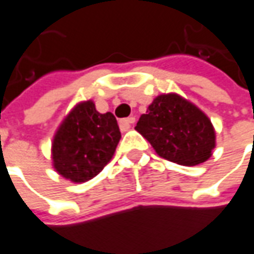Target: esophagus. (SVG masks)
<instances>
[{
  "instance_id": "34e87169",
  "label": "esophagus",
  "mask_w": 254,
  "mask_h": 254,
  "mask_svg": "<svg viewBox=\"0 0 254 254\" xmlns=\"http://www.w3.org/2000/svg\"><path fill=\"white\" fill-rule=\"evenodd\" d=\"M136 121V118L134 117H129V118H124L120 121V127H121L122 132H127L129 130L130 127H132V124H134Z\"/></svg>"
}]
</instances>
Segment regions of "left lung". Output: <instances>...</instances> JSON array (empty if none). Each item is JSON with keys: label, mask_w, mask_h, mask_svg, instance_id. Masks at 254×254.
<instances>
[{"label": "left lung", "mask_w": 254, "mask_h": 254, "mask_svg": "<svg viewBox=\"0 0 254 254\" xmlns=\"http://www.w3.org/2000/svg\"><path fill=\"white\" fill-rule=\"evenodd\" d=\"M163 159L182 166L204 163L216 145L211 120L178 94L158 95L134 127Z\"/></svg>", "instance_id": "obj_1"}]
</instances>
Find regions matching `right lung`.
I'll list each match as a JSON object with an SVG mask.
<instances>
[{"label": "right lung", "instance_id": "obj_1", "mask_svg": "<svg viewBox=\"0 0 254 254\" xmlns=\"http://www.w3.org/2000/svg\"><path fill=\"white\" fill-rule=\"evenodd\" d=\"M120 138L116 117L100 114L92 100L80 102L53 137V167L65 180L76 184L89 181L110 162Z\"/></svg>", "mask_w": 254, "mask_h": 254}]
</instances>
